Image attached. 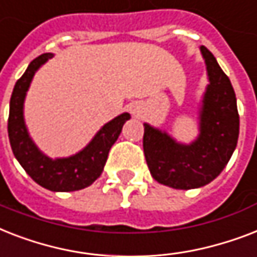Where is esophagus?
<instances>
[{
  "label": "esophagus",
  "mask_w": 257,
  "mask_h": 257,
  "mask_svg": "<svg viewBox=\"0 0 257 257\" xmlns=\"http://www.w3.org/2000/svg\"><path fill=\"white\" fill-rule=\"evenodd\" d=\"M130 111H131V114H134V115H139V111H141V108H139V106L137 103H133L130 106Z\"/></svg>",
  "instance_id": "34e87169"
}]
</instances>
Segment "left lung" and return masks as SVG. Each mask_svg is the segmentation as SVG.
<instances>
[{
    "mask_svg": "<svg viewBox=\"0 0 257 257\" xmlns=\"http://www.w3.org/2000/svg\"><path fill=\"white\" fill-rule=\"evenodd\" d=\"M208 85L199 108V135L180 143L161 128L143 123V150L158 183L176 190L199 188L212 182L232 157L239 138V112L229 78L207 47L200 46Z\"/></svg>",
    "mask_w": 257,
    "mask_h": 257,
    "instance_id": "8db88e82",
    "label": "left lung"
}]
</instances>
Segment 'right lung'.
Listing matches in <instances>:
<instances>
[{
    "label": "right lung",
    "mask_w": 257,
    "mask_h": 257,
    "mask_svg": "<svg viewBox=\"0 0 257 257\" xmlns=\"http://www.w3.org/2000/svg\"><path fill=\"white\" fill-rule=\"evenodd\" d=\"M53 55L46 53L37 57L14 86L10 98L8 133L14 157L36 183L54 192H70L86 188L99 178L108 151L131 115L123 112L103 124L89 145L71 157L51 159L45 155L29 135L24 118V103L34 74Z\"/></svg>",
    "instance_id": "right-lung-1"
}]
</instances>
